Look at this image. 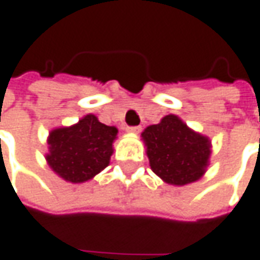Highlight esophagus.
<instances>
[{"label":"esophagus","mask_w":260,"mask_h":260,"mask_svg":"<svg viewBox=\"0 0 260 260\" xmlns=\"http://www.w3.org/2000/svg\"><path fill=\"white\" fill-rule=\"evenodd\" d=\"M126 131L132 132V134H138V132H141V126H126Z\"/></svg>","instance_id":"34e87169"}]
</instances>
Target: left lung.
Listing matches in <instances>:
<instances>
[{
  "mask_svg": "<svg viewBox=\"0 0 260 260\" xmlns=\"http://www.w3.org/2000/svg\"><path fill=\"white\" fill-rule=\"evenodd\" d=\"M151 170L166 183L183 186L201 179L208 166L211 141L176 115L150 125L141 134Z\"/></svg>",
  "mask_w": 260,
  "mask_h": 260,
  "instance_id": "left-lung-1",
  "label": "left lung"
}]
</instances>
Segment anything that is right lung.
<instances>
[{
	"mask_svg": "<svg viewBox=\"0 0 260 260\" xmlns=\"http://www.w3.org/2000/svg\"><path fill=\"white\" fill-rule=\"evenodd\" d=\"M118 135L94 115H87L73 126L51 131L46 161L52 170L71 183H83L106 169Z\"/></svg>",
	"mask_w": 260,
	"mask_h": 260,
	"instance_id": "add662e5",
	"label": "right lung"
}]
</instances>
